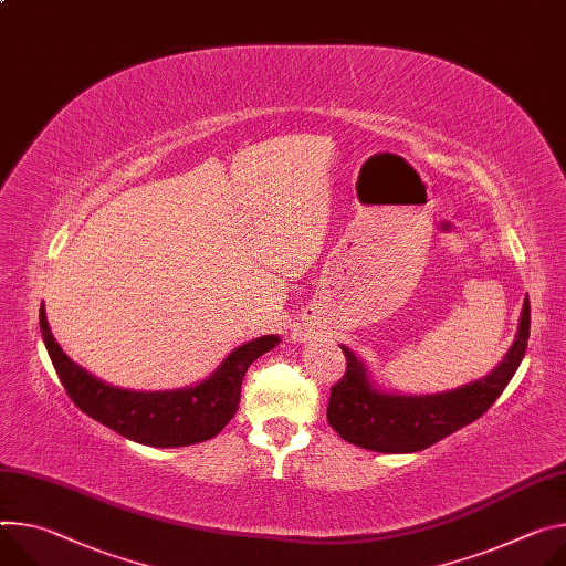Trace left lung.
Returning a JSON list of instances; mask_svg holds the SVG:
<instances>
[{"label":"left lung","mask_w":566,"mask_h":566,"mask_svg":"<svg viewBox=\"0 0 566 566\" xmlns=\"http://www.w3.org/2000/svg\"><path fill=\"white\" fill-rule=\"evenodd\" d=\"M531 334V304L524 302L517 338L503 361L483 379L436 395H392L379 390L354 352L340 345L347 370L334 384L327 406L329 427L347 442L379 453L422 451L472 424L515 377Z\"/></svg>","instance_id":"obj_1"}]
</instances>
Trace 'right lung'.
<instances>
[{
    "mask_svg": "<svg viewBox=\"0 0 566 566\" xmlns=\"http://www.w3.org/2000/svg\"><path fill=\"white\" fill-rule=\"evenodd\" d=\"M40 332L61 384L83 413L148 447H187L214 438L237 413L250 364L280 343L275 334L260 336L232 349L217 373L196 386L139 392L111 386L76 366L51 334L44 306Z\"/></svg>",
    "mask_w": 566,
    "mask_h": 566,
    "instance_id": "1",
    "label": "right lung"
}]
</instances>
